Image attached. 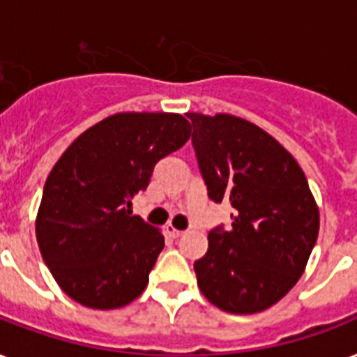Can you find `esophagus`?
Segmentation results:
<instances>
[{
	"mask_svg": "<svg viewBox=\"0 0 357 357\" xmlns=\"http://www.w3.org/2000/svg\"><path fill=\"white\" fill-rule=\"evenodd\" d=\"M167 231H168V235H172L174 238L181 237V235L185 234V231H181V229H176V228H174L172 224H168V226H167Z\"/></svg>",
	"mask_w": 357,
	"mask_h": 357,
	"instance_id": "1",
	"label": "esophagus"
}]
</instances>
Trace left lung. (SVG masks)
Returning <instances> with one entry per match:
<instances>
[{
	"label": "left lung",
	"mask_w": 357,
	"mask_h": 357,
	"mask_svg": "<svg viewBox=\"0 0 357 357\" xmlns=\"http://www.w3.org/2000/svg\"><path fill=\"white\" fill-rule=\"evenodd\" d=\"M207 196L234 207L231 228L209 231L195 263L202 294L218 310L250 315L296 285L319 235L305 174L274 137L231 114L187 113Z\"/></svg>",
	"instance_id": "8db88e82"
}]
</instances>
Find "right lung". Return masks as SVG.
<instances>
[{
	"label": "right lung",
	"instance_id": "1",
	"mask_svg": "<svg viewBox=\"0 0 357 357\" xmlns=\"http://www.w3.org/2000/svg\"><path fill=\"white\" fill-rule=\"evenodd\" d=\"M176 113H119L81 133L47 176L36 215L44 263L70 298L92 310L133 302L165 246L131 215L157 161L189 140Z\"/></svg>",
	"mask_w": 357,
	"mask_h": 357
}]
</instances>
